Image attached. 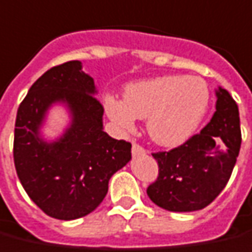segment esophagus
<instances>
[{
  "instance_id": "esophagus-1",
  "label": "esophagus",
  "mask_w": 252,
  "mask_h": 252,
  "mask_svg": "<svg viewBox=\"0 0 252 252\" xmlns=\"http://www.w3.org/2000/svg\"><path fill=\"white\" fill-rule=\"evenodd\" d=\"M146 150H144L143 146H140L139 143H133L132 144V154L133 156H140V154H144Z\"/></svg>"
}]
</instances>
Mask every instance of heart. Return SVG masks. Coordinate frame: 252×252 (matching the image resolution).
Here are the masks:
<instances>
[{
	"label": "heart",
	"instance_id": "b5f03b06",
	"mask_svg": "<svg viewBox=\"0 0 252 252\" xmlns=\"http://www.w3.org/2000/svg\"><path fill=\"white\" fill-rule=\"evenodd\" d=\"M207 84L195 76L163 75L129 84L124 99H105L109 117L126 129L135 119H147V131L162 146L186 142L203 120L209 108Z\"/></svg>",
	"mask_w": 252,
	"mask_h": 252
}]
</instances>
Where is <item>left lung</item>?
<instances>
[{"instance_id":"8db88e82","label":"left lung","mask_w":252,"mask_h":252,"mask_svg":"<svg viewBox=\"0 0 252 252\" xmlns=\"http://www.w3.org/2000/svg\"><path fill=\"white\" fill-rule=\"evenodd\" d=\"M240 144L237 103L220 89L216 113L199 133L172 150L153 153L158 177L147 187L149 198L169 212H195L210 205L229 180Z\"/></svg>"}]
</instances>
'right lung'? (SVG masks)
Instances as JSON below:
<instances>
[{"instance_id":"1","label":"right lung","mask_w":252,"mask_h":252,"mask_svg":"<svg viewBox=\"0 0 252 252\" xmlns=\"http://www.w3.org/2000/svg\"><path fill=\"white\" fill-rule=\"evenodd\" d=\"M93 77L80 61L56 65L35 82L17 109L13 140L15 168L28 196L47 216L76 220L94 212L108 193L110 177L131 159V143L102 131L103 106ZM65 101L72 126L63 138H39L48 106Z\"/></svg>"}]
</instances>
